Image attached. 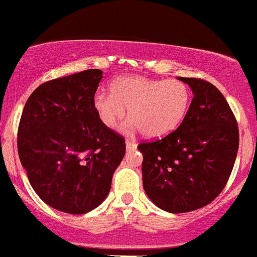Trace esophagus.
I'll return each instance as SVG.
<instances>
[{"label":"esophagus","mask_w":257,"mask_h":257,"mask_svg":"<svg viewBox=\"0 0 257 257\" xmlns=\"http://www.w3.org/2000/svg\"><path fill=\"white\" fill-rule=\"evenodd\" d=\"M125 147H126V151H133V150L137 149V144H135L134 141L126 140L125 141Z\"/></svg>","instance_id":"1"}]
</instances>
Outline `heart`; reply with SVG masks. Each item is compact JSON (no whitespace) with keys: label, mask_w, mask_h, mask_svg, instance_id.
Returning a JSON list of instances; mask_svg holds the SVG:
<instances>
[{"label":"heart","mask_w":257,"mask_h":257,"mask_svg":"<svg viewBox=\"0 0 257 257\" xmlns=\"http://www.w3.org/2000/svg\"><path fill=\"white\" fill-rule=\"evenodd\" d=\"M111 95L98 93L93 105L102 124L114 128L125 113L129 131L147 138H162L175 131L190 106V90L176 79L124 76L111 83Z\"/></svg>","instance_id":"obj_1"}]
</instances>
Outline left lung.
Segmentation results:
<instances>
[{
    "label": "left lung",
    "mask_w": 257,
    "mask_h": 257,
    "mask_svg": "<svg viewBox=\"0 0 257 257\" xmlns=\"http://www.w3.org/2000/svg\"><path fill=\"white\" fill-rule=\"evenodd\" d=\"M178 79L193 93L184 120L161 140L138 146L147 197L173 214L197 210L219 196L239 146L237 120L221 91L199 78Z\"/></svg>",
    "instance_id": "left-lung-1"
}]
</instances>
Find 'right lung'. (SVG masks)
<instances>
[{
  "label": "right lung",
  "instance_id": "obj_1",
  "mask_svg": "<svg viewBox=\"0 0 257 257\" xmlns=\"http://www.w3.org/2000/svg\"><path fill=\"white\" fill-rule=\"evenodd\" d=\"M102 78L85 70L41 84L28 99L18 128V153L46 204L85 214L104 202L125 155L124 139L102 124L93 100Z\"/></svg>",
  "mask_w": 257,
  "mask_h": 257
}]
</instances>
